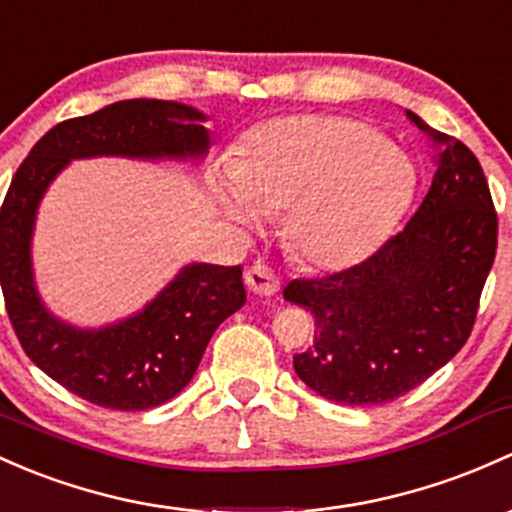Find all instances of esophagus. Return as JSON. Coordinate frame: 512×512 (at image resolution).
I'll list each match as a JSON object with an SVG mask.
<instances>
[{"instance_id": "obj_1", "label": "esophagus", "mask_w": 512, "mask_h": 512, "mask_svg": "<svg viewBox=\"0 0 512 512\" xmlns=\"http://www.w3.org/2000/svg\"><path fill=\"white\" fill-rule=\"evenodd\" d=\"M244 280L251 293L256 295H273L280 288L278 273L271 266H266V263H254V266L246 268Z\"/></svg>"}]
</instances>
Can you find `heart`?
<instances>
[{"instance_id":"1","label":"heart","mask_w":512,"mask_h":512,"mask_svg":"<svg viewBox=\"0 0 512 512\" xmlns=\"http://www.w3.org/2000/svg\"><path fill=\"white\" fill-rule=\"evenodd\" d=\"M412 195L410 158L371 124L342 114H290L256 126L219 180L236 222L285 210V244L315 268H344L376 251Z\"/></svg>"}]
</instances>
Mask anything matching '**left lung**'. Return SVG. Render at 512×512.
Returning <instances> with one entry per match:
<instances>
[{
    "instance_id": "8db88e82",
    "label": "left lung",
    "mask_w": 512,
    "mask_h": 512,
    "mask_svg": "<svg viewBox=\"0 0 512 512\" xmlns=\"http://www.w3.org/2000/svg\"><path fill=\"white\" fill-rule=\"evenodd\" d=\"M405 117L437 151V173L410 222L361 263L283 288L315 317L295 373L342 405L390 403L454 359L496 258L498 214L478 158L410 109Z\"/></svg>"
}]
</instances>
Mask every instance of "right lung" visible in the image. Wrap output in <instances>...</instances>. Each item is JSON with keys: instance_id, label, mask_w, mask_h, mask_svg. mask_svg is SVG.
<instances>
[{"instance_id": "add662e5", "label": "right lung", "mask_w": 512, "mask_h": 512, "mask_svg": "<svg viewBox=\"0 0 512 512\" xmlns=\"http://www.w3.org/2000/svg\"><path fill=\"white\" fill-rule=\"evenodd\" d=\"M202 114L161 100L114 102L65 119L36 141L2 202V293L16 339L46 376L107 410H148L190 383L214 329L241 310V266L192 263L139 315L82 332L38 300L29 241L38 200L70 158L200 156L210 136Z\"/></svg>"}]
</instances>
